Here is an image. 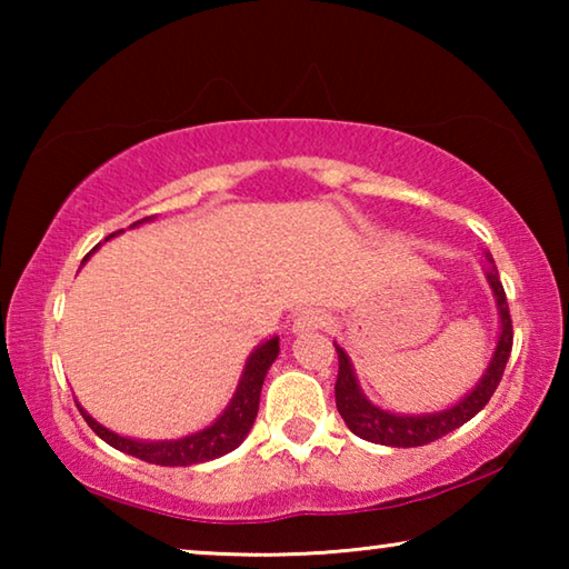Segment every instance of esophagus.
<instances>
[{"label":"esophagus","instance_id":"1","mask_svg":"<svg viewBox=\"0 0 569 569\" xmlns=\"http://www.w3.org/2000/svg\"><path fill=\"white\" fill-rule=\"evenodd\" d=\"M329 326V316L319 308H306L293 319V333H308V331H321Z\"/></svg>","mask_w":569,"mask_h":569}]
</instances>
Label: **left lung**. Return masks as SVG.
<instances>
[{"mask_svg": "<svg viewBox=\"0 0 569 569\" xmlns=\"http://www.w3.org/2000/svg\"><path fill=\"white\" fill-rule=\"evenodd\" d=\"M485 258H487L485 276H487L489 288H492L495 303L499 311L497 346H495L492 361H489L487 371L481 373L477 387L469 393H465L457 403H451V407L441 411H429V413H397V411L377 407V403L369 401V397L361 391L349 353L333 341L336 353H339L336 409H339L346 427H349L356 437L373 441V445H383V447H403V449L421 447L435 439H441L445 435H449V431L459 429L461 423H467L471 417H477V413L487 407V401L492 399L499 381H502L509 353H512V319H509L507 296H505L502 281H499L492 256L485 253Z\"/></svg>", "mask_w": 569, "mask_h": 569, "instance_id": "left-lung-1", "label": "left lung"}]
</instances>
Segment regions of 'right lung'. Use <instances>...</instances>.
I'll list each match as a JSON object with an SVG mask.
<instances>
[{
    "instance_id": "1",
    "label": "right lung",
    "mask_w": 569,
    "mask_h": 569,
    "mask_svg": "<svg viewBox=\"0 0 569 569\" xmlns=\"http://www.w3.org/2000/svg\"><path fill=\"white\" fill-rule=\"evenodd\" d=\"M150 220H152V216L138 220V223H132L130 228L150 223ZM120 233L122 230L108 236L104 240H110ZM90 256H84V261H88ZM278 351H281V346H278V336L263 341L261 346H256V349L250 351L248 361L243 366V373H240V381L236 387L233 399H230L223 413H220V417L210 423V427L196 431V435H188L180 439H160V441L132 439V437L114 435L112 429L102 427V423L94 421L90 413L80 407V403H77V409L82 411L84 421L90 423V429L94 431V435H98L102 441H108L110 447L124 451V455L138 457L142 461H150V465H160V467L200 465V461L218 459V457L228 455V451H233L240 441L248 437V431L253 429V421L258 417V403H261V389H263L266 373H268V369H271V363L276 361Z\"/></svg>"
}]
</instances>
